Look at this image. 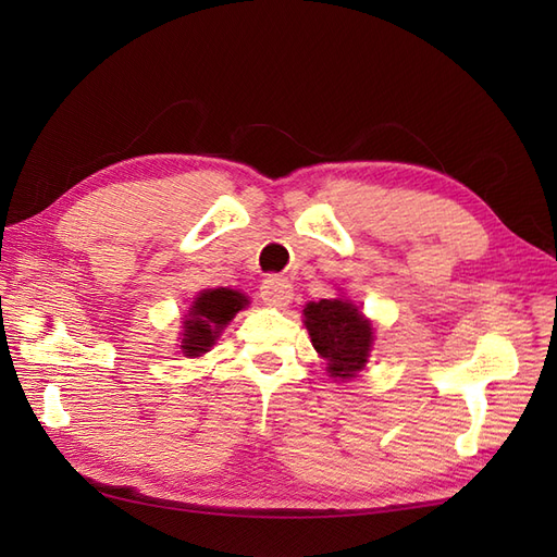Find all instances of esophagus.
<instances>
[{"label": "esophagus", "instance_id": "obj_1", "mask_svg": "<svg viewBox=\"0 0 557 557\" xmlns=\"http://www.w3.org/2000/svg\"><path fill=\"white\" fill-rule=\"evenodd\" d=\"M260 297L267 307H274V309H283L290 305L293 299V285L288 283V278H281V276H269L262 281L260 285Z\"/></svg>", "mask_w": 557, "mask_h": 557}]
</instances>
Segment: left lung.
<instances>
[{
	"instance_id": "8db88e82",
	"label": "left lung",
	"mask_w": 557,
	"mask_h": 557,
	"mask_svg": "<svg viewBox=\"0 0 557 557\" xmlns=\"http://www.w3.org/2000/svg\"><path fill=\"white\" fill-rule=\"evenodd\" d=\"M305 325L318 356L327 360L332 379H356L362 372L374 344L372 320L348 299L309 301Z\"/></svg>"
}]
</instances>
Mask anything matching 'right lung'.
Masks as SVG:
<instances>
[{
    "instance_id": "add662e5",
    "label": "right lung",
    "mask_w": 557,
    "mask_h": 557,
    "mask_svg": "<svg viewBox=\"0 0 557 557\" xmlns=\"http://www.w3.org/2000/svg\"><path fill=\"white\" fill-rule=\"evenodd\" d=\"M248 299L227 288H213V290H201L188 315L183 318V332H181V350L185 358H199L215 344L218 336H221L223 327L230 325V320L237 315Z\"/></svg>"
}]
</instances>
